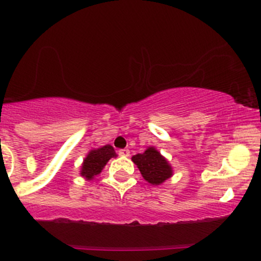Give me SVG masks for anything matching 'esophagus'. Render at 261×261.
Instances as JSON below:
<instances>
[{"instance_id": "obj_1", "label": "esophagus", "mask_w": 261, "mask_h": 261, "mask_svg": "<svg viewBox=\"0 0 261 261\" xmlns=\"http://www.w3.org/2000/svg\"><path fill=\"white\" fill-rule=\"evenodd\" d=\"M119 155L123 156V158H127V156H130V150H128V149L119 150Z\"/></svg>"}]
</instances>
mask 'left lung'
<instances>
[{
	"instance_id": "left-lung-1",
	"label": "left lung",
	"mask_w": 261,
	"mask_h": 261,
	"mask_svg": "<svg viewBox=\"0 0 261 261\" xmlns=\"http://www.w3.org/2000/svg\"><path fill=\"white\" fill-rule=\"evenodd\" d=\"M131 160L139 167L142 177L151 185H161L174 175L167 159L155 146H149L142 153L134 155Z\"/></svg>"
}]
</instances>
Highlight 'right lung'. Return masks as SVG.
Segmentation results:
<instances>
[{
	"instance_id": "right-lung-1",
	"label": "right lung",
	"mask_w": 261,
	"mask_h": 261,
	"mask_svg": "<svg viewBox=\"0 0 261 261\" xmlns=\"http://www.w3.org/2000/svg\"><path fill=\"white\" fill-rule=\"evenodd\" d=\"M117 153L115 152L111 145H103V146L92 149L87 152L86 158L84 159L80 170V175L85 180H94L97 175L101 174L106 164L111 158H116Z\"/></svg>"
}]
</instances>
